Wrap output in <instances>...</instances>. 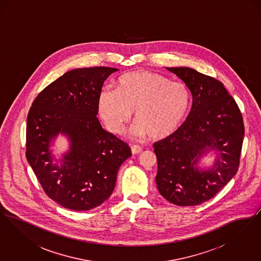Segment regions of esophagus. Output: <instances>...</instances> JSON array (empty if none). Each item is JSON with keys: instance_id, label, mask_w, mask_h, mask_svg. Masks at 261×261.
<instances>
[{"instance_id": "obj_1", "label": "esophagus", "mask_w": 261, "mask_h": 261, "mask_svg": "<svg viewBox=\"0 0 261 261\" xmlns=\"http://www.w3.org/2000/svg\"><path fill=\"white\" fill-rule=\"evenodd\" d=\"M131 151H132L133 154H137V153L142 151V148L140 146H138V145H134V146L131 147Z\"/></svg>"}]
</instances>
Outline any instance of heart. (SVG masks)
Instances as JSON below:
<instances>
[{
    "instance_id": "obj_1",
    "label": "heart",
    "mask_w": 261,
    "mask_h": 261,
    "mask_svg": "<svg viewBox=\"0 0 261 261\" xmlns=\"http://www.w3.org/2000/svg\"><path fill=\"white\" fill-rule=\"evenodd\" d=\"M191 101L192 94L185 83L138 70L119 77L115 90L103 88L98 107L103 123L112 133H121L134 112L137 135L163 140L182 124Z\"/></svg>"
}]
</instances>
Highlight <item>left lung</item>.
Segmentation results:
<instances>
[{
  "instance_id": "left-lung-1",
  "label": "left lung",
  "mask_w": 261,
  "mask_h": 261,
  "mask_svg": "<svg viewBox=\"0 0 261 261\" xmlns=\"http://www.w3.org/2000/svg\"><path fill=\"white\" fill-rule=\"evenodd\" d=\"M193 96L186 121L172 135L153 144L160 194L178 206H193L214 197L235 176L245 135L240 109L219 80L189 67H166ZM211 150L218 159L211 170L196 167Z\"/></svg>"
}]
</instances>
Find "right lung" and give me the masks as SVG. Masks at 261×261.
<instances>
[{"label": "right lung", "mask_w": 261, "mask_h": 261, "mask_svg": "<svg viewBox=\"0 0 261 261\" xmlns=\"http://www.w3.org/2000/svg\"><path fill=\"white\" fill-rule=\"evenodd\" d=\"M116 68H76L45 88L27 115L26 159L50 199L71 211H89L109 199L129 146L102 129L97 117L105 80ZM60 133L71 148L58 166L48 149Z\"/></svg>", "instance_id": "right-lung-1"}]
</instances>
